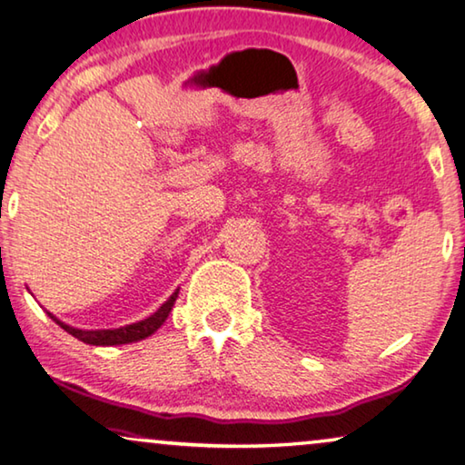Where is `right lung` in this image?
Masks as SVG:
<instances>
[{
	"label": "right lung",
	"instance_id": "add662e5",
	"mask_svg": "<svg viewBox=\"0 0 465 465\" xmlns=\"http://www.w3.org/2000/svg\"><path fill=\"white\" fill-rule=\"evenodd\" d=\"M178 293H180V290H175L172 296L167 298V302H163V304L159 306V311L153 312L151 316H146L144 321L132 322V325L120 327V329H97V331L76 329V327L65 325V322H62L60 319H55V316L51 312H47V314L64 331H68L72 337H76V339H80V341H84L88 345H122V343H132V341H140V339H146L149 335H153L161 325H163V322L167 321L169 312H172Z\"/></svg>",
	"mask_w": 465,
	"mask_h": 465
}]
</instances>
